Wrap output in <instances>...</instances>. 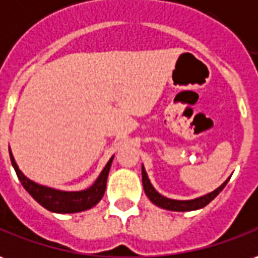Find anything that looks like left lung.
<instances>
[{
  "label": "left lung",
  "instance_id": "8db88e82",
  "mask_svg": "<svg viewBox=\"0 0 258 258\" xmlns=\"http://www.w3.org/2000/svg\"><path fill=\"white\" fill-rule=\"evenodd\" d=\"M227 181H229V178L221 186H218L215 191L205 194V195L198 197V198H194V200H171V198H167V197L156 191V188L152 185V182L147 177L145 167L142 166V182H143V189L146 192L147 198L152 201L154 205L163 208V209H167V211H174V212H188V211H197V209L207 207L208 204L212 200H215L218 197V194L225 188Z\"/></svg>",
  "mask_w": 258,
  "mask_h": 258
}]
</instances>
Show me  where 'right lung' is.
<instances>
[{"mask_svg": "<svg viewBox=\"0 0 258 258\" xmlns=\"http://www.w3.org/2000/svg\"><path fill=\"white\" fill-rule=\"evenodd\" d=\"M10 157L12 167L15 168V173L25 189L31 194V197L37 204H40L47 211L56 212V214H76V212H83V211L95 207L105 194L108 173H109L112 160H113V156H112L109 161L106 163V166L104 167V170L98 175V178L90 188H85L81 191H61V189H56L51 186L37 184L31 178H28L19 170L11 149Z\"/></svg>", "mask_w": 258, "mask_h": 258, "instance_id": "obj_1", "label": "right lung"}]
</instances>
